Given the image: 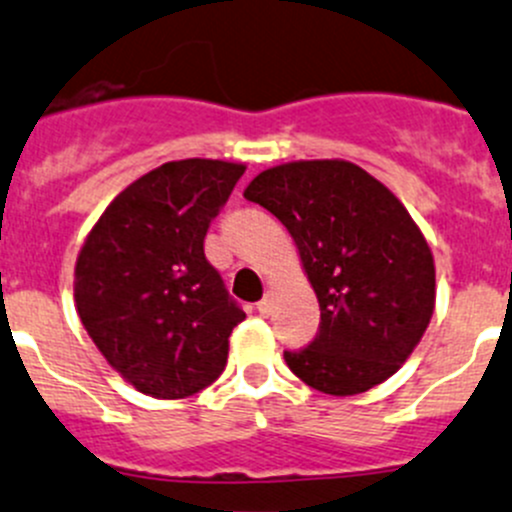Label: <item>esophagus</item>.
<instances>
[{
	"instance_id": "esophagus-1",
	"label": "esophagus",
	"mask_w": 512,
	"mask_h": 512,
	"mask_svg": "<svg viewBox=\"0 0 512 512\" xmlns=\"http://www.w3.org/2000/svg\"><path fill=\"white\" fill-rule=\"evenodd\" d=\"M257 312H260V315H270V312H272V295H270V292H265V297L257 302Z\"/></svg>"
}]
</instances>
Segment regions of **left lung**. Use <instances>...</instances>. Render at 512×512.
Masks as SVG:
<instances>
[{
	"mask_svg": "<svg viewBox=\"0 0 512 512\" xmlns=\"http://www.w3.org/2000/svg\"><path fill=\"white\" fill-rule=\"evenodd\" d=\"M245 200L295 240L320 302V330L285 362L325 395H360L400 370L435 310V262L403 202L345 160L270 167Z\"/></svg>",
	"mask_w": 512,
	"mask_h": 512,
	"instance_id": "1",
	"label": "left lung"
}]
</instances>
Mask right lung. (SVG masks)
<instances>
[{
    "label": "right lung",
    "mask_w": 512,
    "mask_h": 512,
    "mask_svg": "<svg viewBox=\"0 0 512 512\" xmlns=\"http://www.w3.org/2000/svg\"><path fill=\"white\" fill-rule=\"evenodd\" d=\"M242 175L237 162H165L109 202L79 250V320L140 393L180 400L225 370L245 312L207 262L205 235Z\"/></svg>",
    "instance_id": "obj_1"
}]
</instances>
